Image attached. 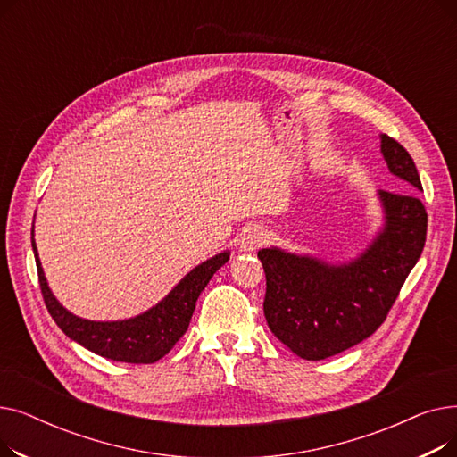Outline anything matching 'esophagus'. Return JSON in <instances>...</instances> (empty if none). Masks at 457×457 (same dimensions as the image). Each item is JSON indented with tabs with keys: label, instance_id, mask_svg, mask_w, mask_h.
<instances>
[{
	"label": "esophagus",
	"instance_id": "1",
	"mask_svg": "<svg viewBox=\"0 0 457 457\" xmlns=\"http://www.w3.org/2000/svg\"><path fill=\"white\" fill-rule=\"evenodd\" d=\"M267 231L259 228V226H248L241 237H238V248L243 252H255L257 248H261L262 245L267 243Z\"/></svg>",
	"mask_w": 457,
	"mask_h": 457
}]
</instances>
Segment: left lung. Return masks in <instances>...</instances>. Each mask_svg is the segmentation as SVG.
<instances>
[{"instance_id": "left-lung-1", "label": "left lung", "mask_w": 457, "mask_h": 457, "mask_svg": "<svg viewBox=\"0 0 457 457\" xmlns=\"http://www.w3.org/2000/svg\"><path fill=\"white\" fill-rule=\"evenodd\" d=\"M379 138L391 174L415 195L378 192L383 228L363 253L331 265L274 246L257 252L267 276L262 309L269 328L307 361H320L370 337L387 319L426 243L428 214L417 196L422 190L417 166L400 142L389 135Z\"/></svg>"}]
</instances>
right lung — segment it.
I'll list each match as a JSON object with an SVG mask.
<instances>
[{"instance_id":"obj_1","label":"right lung","mask_w":457,"mask_h":457,"mask_svg":"<svg viewBox=\"0 0 457 457\" xmlns=\"http://www.w3.org/2000/svg\"><path fill=\"white\" fill-rule=\"evenodd\" d=\"M31 245L44 303L55 324L71 341L79 343L87 350L112 359V361L137 365L155 363L174 348L188 328L200 293L205 289L212 274L226 265L229 259V252H222L204 261L202 265L192 269L157 305L144 311L142 315L126 320L96 322L76 317L59 303L47 287L33 237Z\"/></svg>"}]
</instances>
